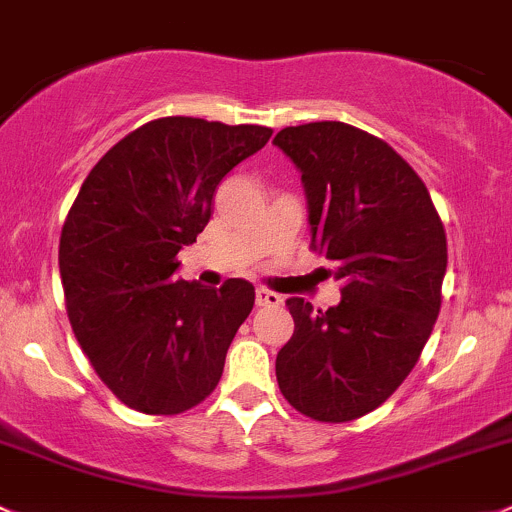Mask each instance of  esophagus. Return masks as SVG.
Instances as JSON below:
<instances>
[{"mask_svg":"<svg viewBox=\"0 0 512 512\" xmlns=\"http://www.w3.org/2000/svg\"><path fill=\"white\" fill-rule=\"evenodd\" d=\"M283 298L278 293L268 291V288H256V305L258 308H276L281 305Z\"/></svg>","mask_w":512,"mask_h":512,"instance_id":"1","label":"esophagus"}]
</instances>
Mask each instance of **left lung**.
I'll return each instance as SVG.
<instances>
[{"label": "left lung", "mask_w": 512, "mask_h": 512, "mask_svg": "<svg viewBox=\"0 0 512 512\" xmlns=\"http://www.w3.org/2000/svg\"><path fill=\"white\" fill-rule=\"evenodd\" d=\"M300 170L310 249L342 281L335 308L288 298L293 337L276 357L281 394L315 421L360 419L414 370L441 310L446 231L421 177L384 140L337 120L283 128Z\"/></svg>", "instance_id": "obj_1"}]
</instances>
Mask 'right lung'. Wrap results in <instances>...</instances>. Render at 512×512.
Here are the masks:
<instances>
[{
  "label": "right lung",
  "instance_id": "obj_1",
  "mask_svg": "<svg viewBox=\"0 0 512 512\" xmlns=\"http://www.w3.org/2000/svg\"><path fill=\"white\" fill-rule=\"evenodd\" d=\"M273 130L157 118L115 142L61 229L68 320L105 387L142 414L172 416L214 392L254 286L177 281V254L209 224L219 182Z\"/></svg>",
  "mask_w": 512,
  "mask_h": 512
}]
</instances>
